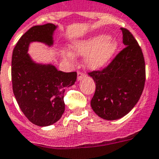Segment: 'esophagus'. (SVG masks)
Wrapping results in <instances>:
<instances>
[{
  "instance_id": "esophagus-1",
  "label": "esophagus",
  "mask_w": 159,
  "mask_h": 159,
  "mask_svg": "<svg viewBox=\"0 0 159 159\" xmlns=\"http://www.w3.org/2000/svg\"><path fill=\"white\" fill-rule=\"evenodd\" d=\"M86 76V75L84 73H82V72H78V77H77V80L78 81L81 80L82 79H84Z\"/></svg>"
}]
</instances>
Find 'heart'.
<instances>
[{
	"label": "heart",
	"mask_w": 159,
	"mask_h": 159,
	"mask_svg": "<svg viewBox=\"0 0 159 159\" xmlns=\"http://www.w3.org/2000/svg\"><path fill=\"white\" fill-rule=\"evenodd\" d=\"M119 48L115 39L106 34H97L85 40H79L70 45L71 55H83L85 57V66L90 70H99L108 65L114 58Z\"/></svg>",
	"instance_id": "obj_1"
}]
</instances>
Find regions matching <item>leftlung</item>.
Instances as JSON below:
<instances>
[{
    "instance_id": "obj_1",
    "label": "left lung",
    "mask_w": 159,
    "mask_h": 159,
    "mask_svg": "<svg viewBox=\"0 0 159 159\" xmlns=\"http://www.w3.org/2000/svg\"><path fill=\"white\" fill-rule=\"evenodd\" d=\"M126 46L106 68L92 71L96 89L90 104L94 113L106 120H116L136 105L145 84V62L142 50L134 35L121 28Z\"/></svg>"
}]
</instances>
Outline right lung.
<instances>
[{"instance_id": "obj_1", "label": "right lung", "mask_w": 159, "mask_h": 159, "mask_svg": "<svg viewBox=\"0 0 159 159\" xmlns=\"http://www.w3.org/2000/svg\"><path fill=\"white\" fill-rule=\"evenodd\" d=\"M56 29L57 25L51 23L31 27L18 40L12 53L13 93L25 116L37 126H49L61 118L65 112V89L75 84L77 78L76 72L66 73L52 64L36 63L28 54L32 42L52 46Z\"/></svg>"}]
</instances>
